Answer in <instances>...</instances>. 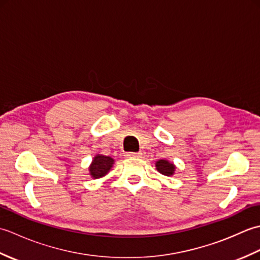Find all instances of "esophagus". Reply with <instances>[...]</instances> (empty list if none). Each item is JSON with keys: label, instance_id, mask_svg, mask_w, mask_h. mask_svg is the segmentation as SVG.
<instances>
[{"label": "esophagus", "instance_id": "obj_1", "mask_svg": "<svg viewBox=\"0 0 260 260\" xmlns=\"http://www.w3.org/2000/svg\"><path fill=\"white\" fill-rule=\"evenodd\" d=\"M141 155H142V153H135V152H128V153H126V156L127 157H141Z\"/></svg>", "mask_w": 260, "mask_h": 260}]
</instances>
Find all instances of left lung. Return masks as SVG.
<instances>
[{"mask_svg": "<svg viewBox=\"0 0 260 260\" xmlns=\"http://www.w3.org/2000/svg\"><path fill=\"white\" fill-rule=\"evenodd\" d=\"M156 169L159 173L170 176L174 173L175 167L172 163L165 161V159H159L158 162H156Z\"/></svg>", "mask_w": 260, "mask_h": 260, "instance_id": "left-lung-1", "label": "left lung"}]
</instances>
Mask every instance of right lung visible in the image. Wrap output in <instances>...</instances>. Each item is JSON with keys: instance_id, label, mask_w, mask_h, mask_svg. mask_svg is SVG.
I'll list each match as a JSON object with an SVG mask.
<instances>
[{"instance_id": "obj_1", "label": "right lung", "mask_w": 260, "mask_h": 260, "mask_svg": "<svg viewBox=\"0 0 260 260\" xmlns=\"http://www.w3.org/2000/svg\"><path fill=\"white\" fill-rule=\"evenodd\" d=\"M113 164L114 159L112 157L105 155H97L93 158V161L89 168L90 175L95 179L102 178V176L107 174L110 168L113 167Z\"/></svg>"}]
</instances>
